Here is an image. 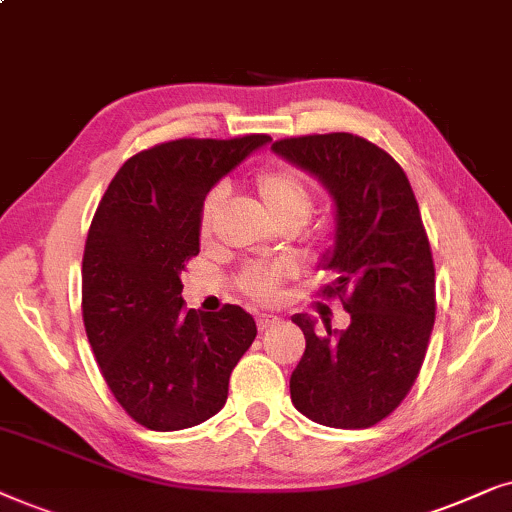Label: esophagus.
Masks as SVG:
<instances>
[{
	"instance_id": "obj_1",
	"label": "esophagus",
	"mask_w": 512,
	"mask_h": 512,
	"mask_svg": "<svg viewBox=\"0 0 512 512\" xmlns=\"http://www.w3.org/2000/svg\"><path fill=\"white\" fill-rule=\"evenodd\" d=\"M278 323H281V318L271 316V313H260V316H257V330H260V332L269 330V327H274Z\"/></svg>"
}]
</instances>
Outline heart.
<instances>
[{
    "label": "heart",
    "mask_w": 512,
    "mask_h": 512,
    "mask_svg": "<svg viewBox=\"0 0 512 512\" xmlns=\"http://www.w3.org/2000/svg\"><path fill=\"white\" fill-rule=\"evenodd\" d=\"M255 192L260 196L264 213L276 224L290 222L299 229L306 224L313 213V194L306 182L297 173L288 168H269L255 177ZM227 201V189H210L203 199L199 213V234L201 238H210L215 224L220 220L222 206ZM290 276V269L283 264H269V267H250L243 271L241 288L250 297L260 302H276L281 297L283 281Z\"/></svg>",
    "instance_id": "1"
}]
</instances>
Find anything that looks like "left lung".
Returning <instances> with one entry per match:
<instances>
[{"label": "left lung", "mask_w": 512, "mask_h": 512, "mask_svg": "<svg viewBox=\"0 0 512 512\" xmlns=\"http://www.w3.org/2000/svg\"><path fill=\"white\" fill-rule=\"evenodd\" d=\"M271 149L316 177L335 201V245L320 267L351 325L337 332L295 313L306 349L290 377L304 417L330 428H370L405 400L435 323V269L419 203L391 154L351 133L285 138Z\"/></svg>", "instance_id": "left-lung-1"}]
</instances>
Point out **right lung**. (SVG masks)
Wrapping results in <instances>:
<instances>
[{
    "label": "right lung",
    "instance_id": "obj_1",
    "mask_svg": "<svg viewBox=\"0 0 512 512\" xmlns=\"http://www.w3.org/2000/svg\"><path fill=\"white\" fill-rule=\"evenodd\" d=\"M267 142L185 138L145 149L95 210L81 264L86 337L117 403L149 431H182L220 412L257 335L241 306L187 311L180 274L199 255L206 194Z\"/></svg>",
    "mask_w": 512,
    "mask_h": 512
}]
</instances>
